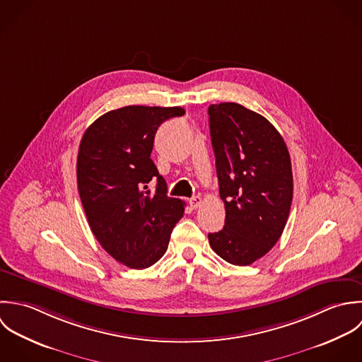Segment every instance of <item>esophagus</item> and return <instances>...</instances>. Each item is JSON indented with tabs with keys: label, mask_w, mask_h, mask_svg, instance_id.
<instances>
[{
	"label": "esophagus",
	"mask_w": 362,
	"mask_h": 362,
	"mask_svg": "<svg viewBox=\"0 0 362 362\" xmlns=\"http://www.w3.org/2000/svg\"><path fill=\"white\" fill-rule=\"evenodd\" d=\"M189 204H190V207H192L193 210L199 209V207H200V204H202V197H200V196H194V197H192V199L189 200Z\"/></svg>",
	"instance_id": "34e87169"
}]
</instances>
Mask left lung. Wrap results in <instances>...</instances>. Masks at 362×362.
<instances>
[{"instance_id":"1","label":"left lung","mask_w":362,"mask_h":362,"mask_svg":"<svg viewBox=\"0 0 362 362\" xmlns=\"http://www.w3.org/2000/svg\"><path fill=\"white\" fill-rule=\"evenodd\" d=\"M225 225L209 233L225 262L249 266L280 239L292 203L288 148L262 115L239 103L209 107Z\"/></svg>"}]
</instances>
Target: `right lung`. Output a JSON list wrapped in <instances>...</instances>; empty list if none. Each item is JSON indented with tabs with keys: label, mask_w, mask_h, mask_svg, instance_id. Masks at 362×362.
Masks as SVG:
<instances>
[{
	"label": "right lung",
	"mask_w": 362,
	"mask_h": 362,
	"mask_svg": "<svg viewBox=\"0 0 362 362\" xmlns=\"http://www.w3.org/2000/svg\"><path fill=\"white\" fill-rule=\"evenodd\" d=\"M185 109L126 106L96 119L83 133L76 159L78 192L102 247L136 270L156 263L183 217L185 202L169 197L151 159L158 127ZM157 179L151 194L147 183Z\"/></svg>",
	"instance_id": "right-lung-1"
}]
</instances>
